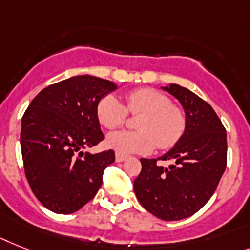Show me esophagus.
Returning <instances> with one entry per match:
<instances>
[{"instance_id":"obj_1","label":"esophagus","mask_w":250,"mask_h":250,"mask_svg":"<svg viewBox=\"0 0 250 250\" xmlns=\"http://www.w3.org/2000/svg\"><path fill=\"white\" fill-rule=\"evenodd\" d=\"M126 156L125 154H121V153H116V156H115V160H116V162H123V161L126 160Z\"/></svg>"}]
</instances>
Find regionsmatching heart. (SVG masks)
I'll list each match as a JSON object with an SVG mask.
<instances>
[{
  "instance_id": "obj_1",
  "label": "heart",
  "mask_w": 250,
  "mask_h": 250,
  "mask_svg": "<svg viewBox=\"0 0 250 250\" xmlns=\"http://www.w3.org/2000/svg\"><path fill=\"white\" fill-rule=\"evenodd\" d=\"M126 108L142 116L137 123L138 131L123 130L107 137V146L117 153H149L156 144L166 149L176 144L184 133V110L172 104L166 94L154 88H139L127 93ZM126 108L116 97L108 94L98 103L97 116L106 129H116L126 120Z\"/></svg>"
}]
</instances>
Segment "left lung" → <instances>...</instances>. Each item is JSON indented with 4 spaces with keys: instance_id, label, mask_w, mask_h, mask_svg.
Segmentation results:
<instances>
[{
    "instance_id": "left-lung-1",
    "label": "left lung",
    "mask_w": 250,
    "mask_h": 250,
    "mask_svg": "<svg viewBox=\"0 0 250 250\" xmlns=\"http://www.w3.org/2000/svg\"><path fill=\"white\" fill-rule=\"evenodd\" d=\"M184 108L187 125L181 138L157 159L172 160L160 167L156 158H140L142 171L134 193L148 212L164 221L190 217L213 195L228 160L226 130L207 102L184 86H161Z\"/></svg>"
}]
</instances>
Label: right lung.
Here are the masks:
<instances>
[{
    "instance_id": "1",
    "label": "right lung",
    "mask_w": 250,
    "mask_h": 250,
    "mask_svg": "<svg viewBox=\"0 0 250 250\" xmlns=\"http://www.w3.org/2000/svg\"><path fill=\"white\" fill-rule=\"evenodd\" d=\"M117 89L110 80L78 75L47 86L21 120L24 170L30 189L55 213L79 211L97 194L103 170L115 162L112 149L84 152L103 140L97 107Z\"/></svg>"
}]
</instances>
